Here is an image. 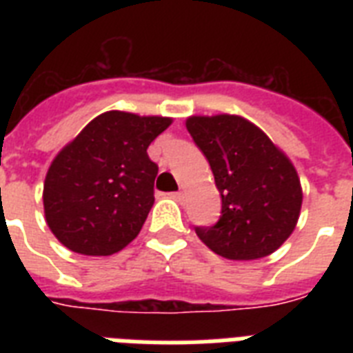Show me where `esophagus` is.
Masks as SVG:
<instances>
[{"label": "esophagus", "instance_id": "1", "mask_svg": "<svg viewBox=\"0 0 353 353\" xmlns=\"http://www.w3.org/2000/svg\"><path fill=\"white\" fill-rule=\"evenodd\" d=\"M172 198L177 199V201H183V199H185V192H181V190H179V192H174L172 194Z\"/></svg>", "mask_w": 353, "mask_h": 353}]
</instances>
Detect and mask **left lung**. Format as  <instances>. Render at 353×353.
I'll return each instance as SVG.
<instances>
[{
    "label": "left lung",
    "mask_w": 353,
    "mask_h": 353,
    "mask_svg": "<svg viewBox=\"0 0 353 353\" xmlns=\"http://www.w3.org/2000/svg\"><path fill=\"white\" fill-rule=\"evenodd\" d=\"M187 130L221 194L220 220L194 227L199 240L229 260H256L276 251L295 229L302 205L301 179L288 155L238 115L188 117Z\"/></svg>",
    "instance_id": "left-lung-1"
}]
</instances>
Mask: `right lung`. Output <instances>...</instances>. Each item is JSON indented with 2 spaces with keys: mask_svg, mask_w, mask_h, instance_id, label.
I'll list each match as a JSON object with an SVG mask.
<instances>
[{
  "mask_svg": "<svg viewBox=\"0 0 353 353\" xmlns=\"http://www.w3.org/2000/svg\"><path fill=\"white\" fill-rule=\"evenodd\" d=\"M170 124L168 117L106 112L60 150L43 183V210L62 245L110 256L135 240L159 170L146 150Z\"/></svg>",
  "mask_w": 353,
  "mask_h": 353,
  "instance_id": "right-lung-1",
  "label": "right lung"
}]
</instances>
